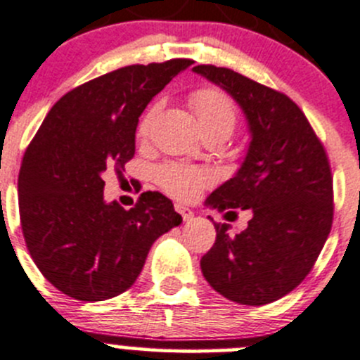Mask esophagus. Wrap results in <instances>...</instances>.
Wrapping results in <instances>:
<instances>
[{
  "label": "esophagus",
  "instance_id": "esophagus-1",
  "mask_svg": "<svg viewBox=\"0 0 360 360\" xmlns=\"http://www.w3.org/2000/svg\"><path fill=\"white\" fill-rule=\"evenodd\" d=\"M175 210L180 213L181 219H184L185 222H188V220H192V217H194V213H192V210L187 208V206H184V205H176Z\"/></svg>",
  "mask_w": 360,
  "mask_h": 360
}]
</instances>
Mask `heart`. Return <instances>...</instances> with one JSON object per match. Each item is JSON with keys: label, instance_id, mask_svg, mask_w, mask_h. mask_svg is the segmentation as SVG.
Returning a JSON list of instances; mask_svg holds the SVG:
<instances>
[{"label": "heart", "instance_id": "1", "mask_svg": "<svg viewBox=\"0 0 360 360\" xmlns=\"http://www.w3.org/2000/svg\"><path fill=\"white\" fill-rule=\"evenodd\" d=\"M191 106L202 134L229 136L233 133L238 120V108L224 91L215 87L198 89L191 94ZM159 108V103H155L143 113L136 127L138 140H145L148 136ZM158 181L173 198L191 199L212 181V175L206 169L194 166L165 165L158 169Z\"/></svg>", "mask_w": 360, "mask_h": 360}]
</instances>
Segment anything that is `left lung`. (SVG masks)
<instances>
[{
	"instance_id": "8db88e82",
	"label": "left lung",
	"mask_w": 360,
	"mask_h": 360,
	"mask_svg": "<svg viewBox=\"0 0 360 360\" xmlns=\"http://www.w3.org/2000/svg\"><path fill=\"white\" fill-rule=\"evenodd\" d=\"M192 71L238 103L250 133L236 175L205 205L220 212L250 210L252 219L241 233H229V224L212 219L217 238L201 259L202 276L229 301L268 304L300 285L329 236V161L304 113L285 94L229 68L199 64Z\"/></svg>"
}]
</instances>
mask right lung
I'll list each match as a JSON object with an SVG mask.
<instances>
[{
    "instance_id": "add662e5",
    "label": "right lung",
    "mask_w": 360,
    "mask_h": 360,
    "mask_svg": "<svg viewBox=\"0 0 360 360\" xmlns=\"http://www.w3.org/2000/svg\"><path fill=\"white\" fill-rule=\"evenodd\" d=\"M191 59L133 64L82 84L51 108L24 154L19 210L41 275L78 301H105L136 282L154 241L181 217L161 192L134 208L103 198V173L134 155L138 119Z\"/></svg>"
}]
</instances>
